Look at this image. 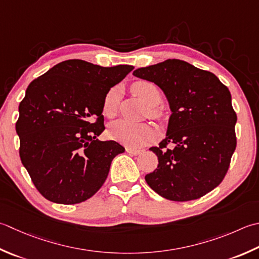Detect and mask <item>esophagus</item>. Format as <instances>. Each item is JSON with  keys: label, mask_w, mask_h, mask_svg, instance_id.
I'll use <instances>...</instances> for the list:
<instances>
[{"label": "esophagus", "mask_w": 259, "mask_h": 259, "mask_svg": "<svg viewBox=\"0 0 259 259\" xmlns=\"http://www.w3.org/2000/svg\"><path fill=\"white\" fill-rule=\"evenodd\" d=\"M125 150H126V153H129V154H131V155H135V156H137V155H139L141 151L143 150H140V149H135V148H130V147H126L125 148Z\"/></svg>", "instance_id": "34e87169"}]
</instances>
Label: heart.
I'll return each instance as SVG.
<instances>
[{"mask_svg":"<svg viewBox=\"0 0 259 259\" xmlns=\"http://www.w3.org/2000/svg\"><path fill=\"white\" fill-rule=\"evenodd\" d=\"M131 91L144 102L149 106L158 105L161 95L159 90L153 83L140 80L136 82L131 86ZM119 106V91L116 89H111L103 100V114L108 118H113L118 112ZM153 115H158L156 110H151ZM109 135L111 138L118 140L129 147L138 148V147L148 144L154 138V131L146 123H133L125 120L115 121L110 125Z\"/></svg>","mask_w":259,"mask_h":259,"instance_id":"heart-1","label":"heart"}]
</instances>
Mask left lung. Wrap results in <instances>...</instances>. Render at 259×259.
<instances>
[{"label":"left lung","mask_w":259,"mask_h":259,"mask_svg":"<svg viewBox=\"0 0 259 259\" xmlns=\"http://www.w3.org/2000/svg\"><path fill=\"white\" fill-rule=\"evenodd\" d=\"M133 74L158 86L171 112L166 138L150 148L158 166L145 176L147 184L171 201L196 200L209 193L224 180L236 149L237 115L229 90L214 74L180 59Z\"/></svg>","instance_id":"8db88e82"}]
</instances>
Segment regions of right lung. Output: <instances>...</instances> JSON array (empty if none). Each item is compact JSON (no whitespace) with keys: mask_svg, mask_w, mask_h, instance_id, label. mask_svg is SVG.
<instances>
[{"mask_svg":"<svg viewBox=\"0 0 259 259\" xmlns=\"http://www.w3.org/2000/svg\"><path fill=\"white\" fill-rule=\"evenodd\" d=\"M133 69L69 59L28 86L15 124L20 158L47 200L80 203L103 185L111 161L124 151L114 140L98 139L104 131L103 100Z\"/></svg>","mask_w":259,"mask_h":259,"instance_id":"add662e5","label":"right lung"}]
</instances>
